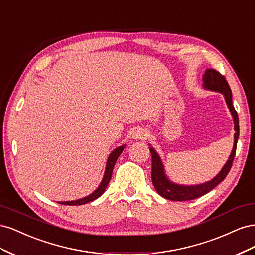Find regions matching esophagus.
<instances>
[{
    "instance_id": "1",
    "label": "esophagus",
    "mask_w": 255,
    "mask_h": 255,
    "mask_svg": "<svg viewBox=\"0 0 255 255\" xmlns=\"http://www.w3.org/2000/svg\"><path fill=\"white\" fill-rule=\"evenodd\" d=\"M149 137V132L143 128H138L133 134V139L135 140H145Z\"/></svg>"
}]
</instances>
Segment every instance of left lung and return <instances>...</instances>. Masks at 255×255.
<instances>
[{
	"mask_svg": "<svg viewBox=\"0 0 255 255\" xmlns=\"http://www.w3.org/2000/svg\"><path fill=\"white\" fill-rule=\"evenodd\" d=\"M203 88L205 90H211L215 92H220L223 95L226 100V103L229 107L230 113L232 115L233 121H234V144L232 152H231L230 156L227 160V163L221 168L219 173L216 175L211 181H207L205 183L197 184V185H181L172 182L166 174L165 167L163 161H161L160 156L156 150L150 145V152L152 155V183L155 187L158 195L163 198L171 200V201H188V200H194L196 198H200L201 196L207 194L215 188L219 183H221L226 179L228 175L232 163L235 157L236 152V145L239 136V122H238V116L233 106L232 102V91L229 86L228 82L226 81L225 76H222L219 72H217L214 69H206L203 74Z\"/></svg>",
	"mask_w": 255,
	"mask_h": 255,
	"instance_id": "left-lung-1",
	"label": "left lung"
}]
</instances>
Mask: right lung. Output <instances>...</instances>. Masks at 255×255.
<instances>
[{"instance_id": "obj_1", "label": "right lung", "mask_w": 255, "mask_h": 255, "mask_svg": "<svg viewBox=\"0 0 255 255\" xmlns=\"http://www.w3.org/2000/svg\"><path fill=\"white\" fill-rule=\"evenodd\" d=\"M125 148H126V145H120V146H118V148H116L114 151H112V153L110 154L109 157H107L103 179H102L101 183H100L98 188L94 192H91L89 196H86V197H84L82 199L74 200V201H61V202H58V203L65 204V205H82V204H86L88 202L94 201V200L98 199L100 196H102V194L105 191V189L107 187V185H109V183L112 179L113 169H114L116 161H117L118 157L120 156V154L122 153V151Z\"/></svg>"}]
</instances>
